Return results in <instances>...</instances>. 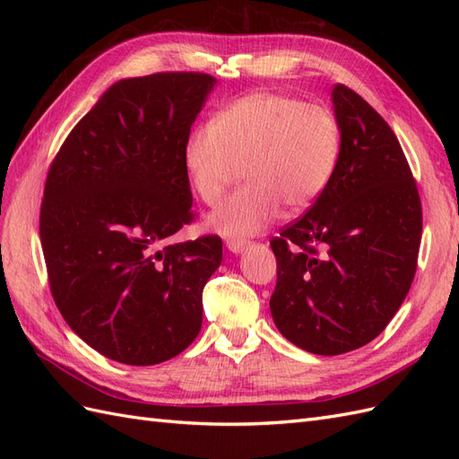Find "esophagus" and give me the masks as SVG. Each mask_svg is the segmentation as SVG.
Here are the masks:
<instances>
[{
    "label": "esophagus",
    "instance_id": "1",
    "mask_svg": "<svg viewBox=\"0 0 459 459\" xmlns=\"http://www.w3.org/2000/svg\"><path fill=\"white\" fill-rule=\"evenodd\" d=\"M247 245H248V241L239 239V238H228L226 239V247L230 248L231 253H243L245 248H247Z\"/></svg>",
    "mask_w": 459,
    "mask_h": 459
}]
</instances>
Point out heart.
<instances>
[{"instance_id":"b5f03b06","label":"heart","mask_w":459,"mask_h":459,"mask_svg":"<svg viewBox=\"0 0 459 459\" xmlns=\"http://www.w3.org/2000/svg\"><path fill=\"white\" fill-rule=\"evenodd\" d=\"M342 132L329 108L256 91L231 101L187 137L184 166L199 199L216 206L243 166L245 186L211 214L230 238H248L322 195L337 170Z\"/></svg>"}]
</instances>
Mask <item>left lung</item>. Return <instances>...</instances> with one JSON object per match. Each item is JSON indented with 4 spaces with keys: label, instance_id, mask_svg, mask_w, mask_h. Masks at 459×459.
<instances>
[{
    "label": "left lung",
    "instance_id": "1",
    "mask_svg": "<svg viewBox=\"0 0 459 459\" xmlns=\"http://www.w3.org/2000/svg\"><path fill=\"white\" fill-rule=\"evenodd\" d=\"M337 170L310 211L270 241L272 317L299 349L337 356L373 341L411 287L421 199L394 132L354 90L333 88Z\"/></svg>",
    "mask_w": 459,
    "mask_h": 459
}]
</instances>
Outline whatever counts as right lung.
I'll list each match as a JSON object with an SVG mask.
<instances>
[{"instance_id": "1", "label": "right lung", "mask_w": 459, "mask_h": 459, "mask_svg": "<svg viewBox=\"0 0 459 459\" xmlns=\"http://www.w3.org/2000/svg\"><path fill=\"white\" fill-rule=\"evenodd\" d=\"M214 82L204 73L117 82L49 166L39 239L51 295L76 335L115 362H166L201 331L221 239H169L195 218L184 147Z\"/></svg>"}]
</instances>
